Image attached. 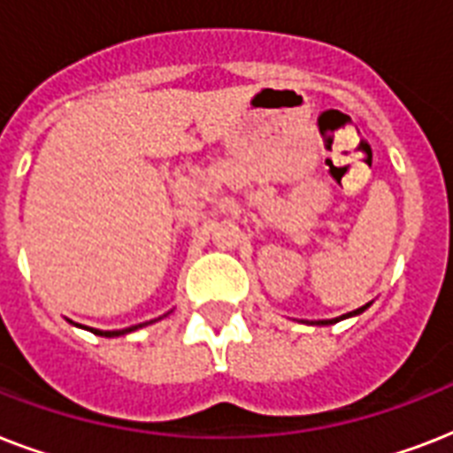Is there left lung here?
Masks as SVG:
<instances>
[{
	"instance_id": "obj_1",
	"label": "left lung",
	"mask_w": 453,
	"mask_h": 453,
	"mask_svg": "<svg viewBox=\"0 0 453 453\" xmlns=\"http://www.w3.org/2000/svg\"><path fill=\"white\" fill-rule=\"evenodd\" d=\"M369 305H372V303H366V305H362V308L352 310V312H348V315L336 317V319H317L315 324H319V326H326V324H336V322H341V319H348V317H357V315H362V312H365V310L369 308Z\"/></svg>"
}]
</instances>
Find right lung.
Wrapping results in <instances>:
<instances>
[{"label":"right lung","mask_w":453,"mask_h":453,"mask_svg":"<svg viewBox=\"0 0 453 453\" xmlns=\"http://www.w3.org/2000/svg\"><path fill=\"white\" fill-rule=\"evenodd\" d=\"M73 322V319H70ZM155 319H150V322H143V324H134V326H127V329H117V331H103V329H91V326H81V324H74V326H81V329H88L91 334H96V336H105V338H115V336H124V334H131V331L141 329V326H148V324H152Z\"/></svg>","instance_id":"obj_1"}]
</instances>
